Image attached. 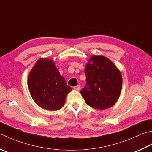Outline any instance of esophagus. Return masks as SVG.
<instances>
[{
    "mask_svg": "<svg viewBox=\"0 0 152 152\" xmlns=\"http://www.w3.org/2000/svg\"><path fill=\"white\" fill-rule=\"evenodd\" d=\"M80 85H78V86H75V87H74V89H75V90H80Z\"/></svg>",
    "mask_w": 152,
    "mask_h": 152,
    "instance_id": "obj_1",
    "label": "esophagus"
}]
</instances>
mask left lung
Segmentation results:
<instances>
[{
    "label": "left lung",
    "instance_id": "left-lung-1",
    "mask_svg": "<svg viewBox=\"0 0 152 152\" xmlns=\"http://www.w3.org/2000/svg\"><path fill=\"white\" fill-rule=\"evenodd\" d=\"M86 84L80 93L92 108L111 107L119 97L122 75L113 62L102 55H93L86 64Z\"/></svg>",
    "mask_w": 152,
    "mask_h": 152
}]
</instances>
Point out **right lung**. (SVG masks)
I'll list each match as a JSON object with an SVG mask.
<instances>
[{
  "mask_svg": "<svg viewBox=\"0 0 152 152\" xmlns=\"http://www.w3.org/2000/svg\"><path fill=\"white\" fill-rule=\"evenodd\" d=\"M28 86L34 102L44 109L56 111L64 106L72 90L66 84L53 60L40 58L29 72Z\"/></svg>",
  "mask_w": 152,
  "mask_h": 152,
  "instance_id": "1",
  "label": "right lung"
}]
</instances>
